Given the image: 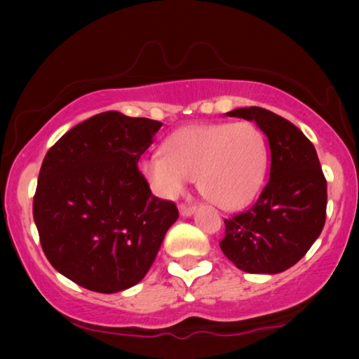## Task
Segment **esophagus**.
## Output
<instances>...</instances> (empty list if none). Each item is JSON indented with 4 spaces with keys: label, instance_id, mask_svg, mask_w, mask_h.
<instances>
[{
    "label": "esophagus",
    "instance_id": "obj_1",
    "mask_svg": "<svg viewBox=\"0 0 359 359\" xmlns=\"http://www.w3.org/2000/svg\"><path fill=\"white\" fill-rule=\"evenodd\" d=\"M194 212H196V205H184V204L180 205V214L183 215V217H191Z\"/></svg>",
    "mask_w": 359,
    "mask_h": 359
}]
</instances>
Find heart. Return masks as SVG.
<instances>
[{"label": "heart", "instance_id": "b5f03b06", "mask_svg": "<svg viewBox=\"0 0 359 359\" xmlns=\"http://www.w3.org/2000/svg\"><path fill=\"white\" fill-rule=\"evenodd\" d=\"M140 171L160 198H178L196 178L205 199L224 210H238L263 188L268 142L247 121L188 126L165 140L163 154L142 160Z\"/></svg>", "mask_w": 359, "mask_h": 359}]
</instances>
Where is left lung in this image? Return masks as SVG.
<instances>
[{"instance_id":"8db88e82","label":"left lung","mask_w":359,"mask_h":359,"mask_svg":"<svg viewBox=\"0 0 359 359\" xmlns=\"http://www.w3.org/2000/svg\"><path fill=\"white\" fill-rule=\"evenodd\" d=\"M225 116L257 122L268 137L271 168L257 203L224 220L220 248L245 273H283L309 252L325 224L327 181L317 151L301 129L263 107Z\"/></svg>"}]
</instances>
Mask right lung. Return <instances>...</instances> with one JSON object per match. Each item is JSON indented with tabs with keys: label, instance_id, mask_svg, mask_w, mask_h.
<instances>
[{
	"label": "right lung",
	"instance_id": "obj_1",
	"mask_svg": "<svg viewBox=\"0 0 359 359\" xmlns=\"http://www.w3.org/2000/svg\"><path fill=\"white\" fill-rule=\"evenodd\" d=\"M161 126L106 111L47 151L34 222L48 262L78 286L102 294L135 286L178 219L176 205L155 198L137 166Z\"/></svg>",
	"mask_w": 359,
	"mask_h": 359
}]
</instances>
